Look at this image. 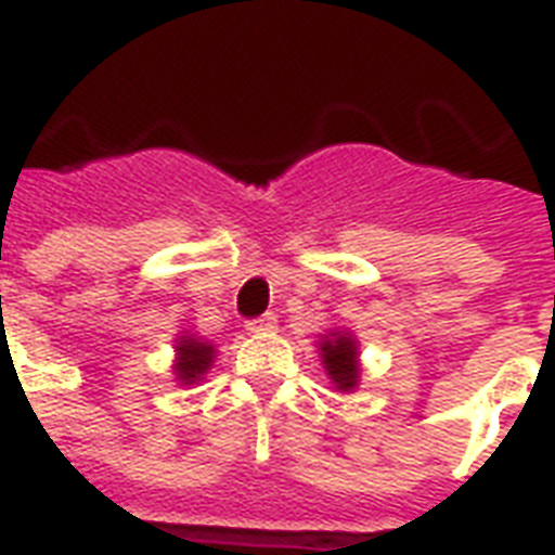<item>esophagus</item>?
I'll return each mask as SVG.
<instances>
[{
  "label": "esophagus",
  "mask_w": 555,
  "mask_h": 555,
  "mask_svg": "<svg viewBox=\"0 0 555 555\" xmlns=\"http://www.w3.org/2000/svg\"><path fill=\"white\" fill-rule=\"evenodd\" d=\"M276 313H261V317L247 322V331L250 334H268V331H276Z\"/></svg>",
  "instance_id": "esophagus-1"
}]
</instances>
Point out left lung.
<instances>
[{
	"mask_svg": "<svg viewBox=\"0 0 555 555\" xmlns=\"http://www.w3.org/2000/svg\"><path fill=\"white\" fill-rule=\"evenodd\" d=\"M322 363L325 371L331 374V379L337 383L339 391H351L357 386V377H360V365H357V346L354 339L348 334H339L334 331L331 339H325L320 346Z\"/></svg>",
	"mask_w": 555,
	"mask_h": 555,
	"instance_id": "obj_1",
	"label": "left lung"
}]
</instances>
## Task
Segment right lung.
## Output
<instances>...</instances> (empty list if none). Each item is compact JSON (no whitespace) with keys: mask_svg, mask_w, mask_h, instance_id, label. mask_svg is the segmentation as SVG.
I'll return each instance as SVG.
<instances>
[{"mask_svg":"<svg viewBox=\"0 0 555 555\" xmlns=\"http://www.w3.org/2000/svg\"><path fill=\"white\" fill-rule=\"evenodd\" d=\"M209 363H212V346L198 343V339L192 337H184L178 343V379L195 383V379L209 369Z\"/></svg>","mask_w":555,"mask_h":555,"instance_id":"add662e5","label":"right lung"}]
</instances>
